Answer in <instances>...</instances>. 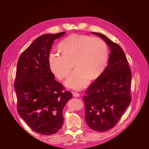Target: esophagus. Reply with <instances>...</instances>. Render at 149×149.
I'll use <instances>...</instances> for the list:
<instances>
[{
	"mask_svg": "<svg viewBox=\"0 0 149 149\" xmlns=\"http://www.w3.org/2000/svg\"><path fill=\"white\" fill-rule=\"evenodd\" d=\"M72 94H73V96L74 97H79V96H80V94L78 92H72Z\"/></svg>",
	"mask_w": 149,
	"mask_h": 149,
	"instance_id": "obj_1",
	"label": "esophagus"
}]
</instances>
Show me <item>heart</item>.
Wrapping results in <instances>:
<instances>
[{
    "mask_svg": "<svg viewBox=\"0 0 149 149\" xmlns=\"http://www.w3.org/2000/svg\"><path fill=\"white\" fill-rule=\"evenodd\" d=\"M58 50L61 56L51 54L48 58L50 70L60 80L69 76L73 65L75 71L65 82L68 87L80 89L88 80H96L107 65L109 50L106 43L99 38L72 34L60 42Z\"/></svg>",
    "mask_w": 149,
    "mask_h": 149,
    "instance_id": "1",
    "label": "heart"
}]
</instances>
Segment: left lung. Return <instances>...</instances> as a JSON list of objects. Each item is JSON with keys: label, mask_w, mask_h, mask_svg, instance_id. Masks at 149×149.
<instances>
[{"label": "left lung", "mask_w": 149, "mask_h": 149, "mask_svg": "<svg viewBox=\"0 0 149 149\" xmlns=\"http://www.w3.org/2000/svg\"><path fill=\"white\" fill-rule=\"evenodd\" d=\"M92 33L103 39L111 53L107 66L83 97L85 119L91 129L104 132L115 126L130 103L132 73L121 47L102 34Z\"/></svg>", "instance_id": "1"}]
</instances>
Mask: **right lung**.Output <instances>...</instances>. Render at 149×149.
<instances>
[{
    "label": "right lung",
    "mask_w": 149,
    "mask_h": 149,
    "mask_svg": "<svg viewBox=\"0 0 149 149\" xmlns=\"http://www.w3.org/2000/svg\"><path fill=\"white\" fill-rule=\"evenodd\" d=\"M66 32L37 37L18 60L14 89L17 112L29 127L40 134L57 133L63 124V110L72 95L55 80L48 58L54 41Z\"/></svg>",
    "instance_id": "add662e5"
}]
</instances>
